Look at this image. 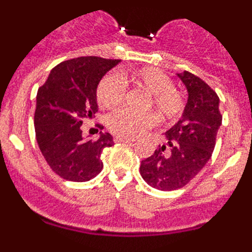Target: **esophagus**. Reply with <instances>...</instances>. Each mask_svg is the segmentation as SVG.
<instances>
[{
  "label": "esophagus",
  "mask_w": 252,
  "mask_h": 252,
  "mask_svg": "<svg viewBox=\"0 0 252 252\" xmlns=\"http://www.w3.org/2000/svg\"><path fill=\"white\" fill-rule=\"evenodd\" d=\"M113 141H115V142H126V144H130V142H132L133 140L125 139V137H120V136H116L115 139H113Z\"/></svg>",
  "instance_id": "esophagus-1"
}]
</instances>
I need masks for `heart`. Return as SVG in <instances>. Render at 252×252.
Wrapping results in <instances>:
<instances>
[{
  "instance_id": "b5f03b06",
  "label": "heart",
  "mask_w": 252,
  "mask_h": 252,
  "mask_svg": "<svg viewBox=\"0 0 252 252\" xmlns=\"http://www.w3.org/2000/svg\"><path fill=\"white\" fill-rule=\"evenodd\" d=\"M127 84L150 93L146 108L153 110L162 121H175L183 115L187 106L186 95L174 87L166 73L154 66L122 69L120 78L106 75L97 87V99L106 108H115L122 103ZM155 124L153 113H135L119 110L108 119V128L116 136L135 139L146 132Z\"/></svg>"
}]
</instances>
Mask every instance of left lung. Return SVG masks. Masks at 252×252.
Wrapping results in <instances>:
<instances>
[{
  "label": "left lung",
  "mask_w": 252,
  "mask_h": 252,
  "mask_svg": "<svg viewBox=\"0 0 252 252\" xmlns=\"http://www.w3.org/2000/svg\"><path fill=\"white\" fill-rule=\"evenodd\" d=\"M178 75L188 90V102L182 119L165 132L169 150L159 145L140 165L142 179L165 192L183 188L203 169L222 124L217 93L190 72Z\"/></svg>",
  "instance_id": "8db88e82"
}]
</instances>
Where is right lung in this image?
<instances>
[{
  "mask_svg": "<svg viewBox=\"0 0 252 252\" xmlns=\"http://www.w3.org/2000/svg\"><path fill=\"white\" fill-rule=\"evenodd\" d=\"M119 59L79 57L51 69L36 94L35 135L51 170L65 180L87 182L101 173V154L113 145L111 133L84 139L81 126L98 111L97 86ZM101 127V125H99ZM103 127V126H102Z\"/></svg>",
  "mask_w": 252,
  "mask_h": 252,
  "instance_id": "obj_1",
  "label": "right lung"
}]
</instances>
